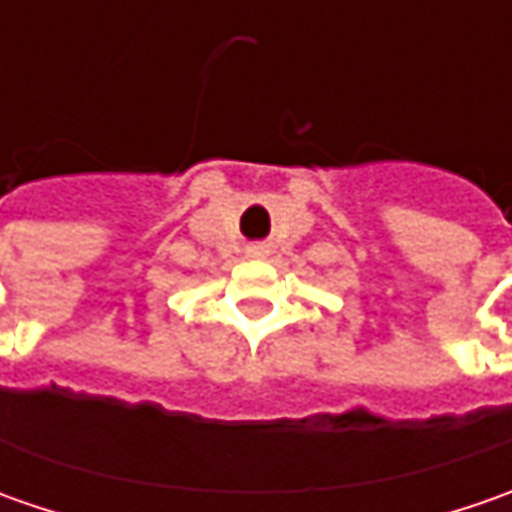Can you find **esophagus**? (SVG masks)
Segmentation results:
<instances>
[{"instance_id": "esophagus-1", "label": "esophagus", "mask_w": 512, "mask_h": 512, "mask_svg": "<svg viewBox=\"0 0 512 512\" xmlns=\"http://www.w3.org/2000/svg\"><path fill=\"white\" fill-rule=\"evenodd\" d=\"M267 253H270V250H267L265 245H253V247H247V256H253V259H265Z\"/></svg>"}]
</instances>
